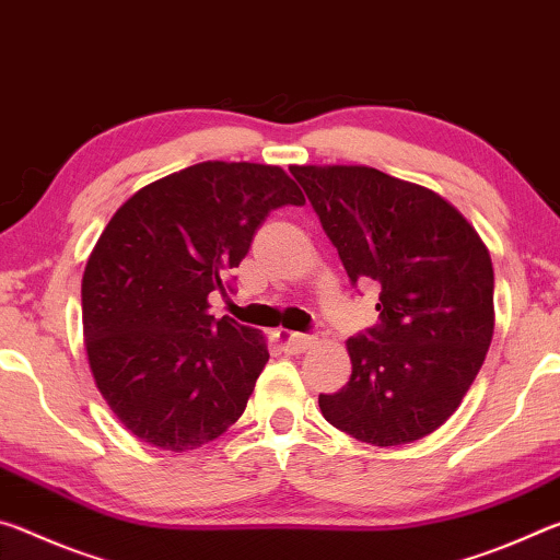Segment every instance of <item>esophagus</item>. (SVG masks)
I'll use <instances>...</instances> for the list:
<instances>
[{
  "mask_svg": "<svg viewBox=\"0 0 560 560\" xmlns=\"http://www.w3.org/2000/svg\"><path fill=\"white\" fill-rule=\"evenodd\" d=\"M278 337H280V342L285 345L288 350H292V352L307 350V347L315 345V340H317L315 335H307V332H290V329H280Z\"/></svg>",
  "mask_w": 560,
  "mask_h": 560,
  "instance_id": "1",
  "label": "esophagus"
}]
</instances>
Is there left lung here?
Listing matches in <instances>:
<instances>
[{
  "label": "left lung",
  "instance_id": "obj_1",
  "mask_svg": "<svg viewBox=\"0 0 560 560\" xmlns=\"http://www.w3.org/2000/svg\"><path fill=\"white\" fill-rule=\"evenodd\" d=\"M352 282L380 285L382 325L347 340L352 377L319 394L329 424L372 446L436 432L459 409L493 337V265L432 188L370 166H290Z\"/></svg>",
  "mask_w": 560,
  "mask_h": 560
}]
</instances>
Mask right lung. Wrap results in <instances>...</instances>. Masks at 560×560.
Segmentation results:
<instances>
[{"instance_id":"1","label":"right lung","mask_w":560,"mask_h":560,"mask_svg":"<svg viewBox=\"0 0 560 560\" xmlns=\"http://www.w3.org/2000/svg\"><path fill=\"white\" fill-rule=\"evenodd\" d=\"M305 196L280 166L203 161L149 183L108 220L81 280L91 374L141 442L188 452L245 411L268 340L208 313L258 228Z\"/></svg>"}]
</instances>
